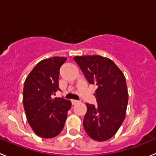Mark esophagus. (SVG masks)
Instances as JSON below:
<instances>
[{
    "mask_svg": "<svg viewBox=\"0 0 156 156\" xmlns=\"http://www.w3.org/2000/svg\"><path fill=\"white\" fill-rule=\"evenodd\" d=\"M71 103H72V104H73V105H75V104L80 103V101H76V100H71Z\"/></svg>",
    "mask_w": 156,
    "mask_h": 156,
    "instance_id": "esophagus-1",
    "label": "esophagus"
}]
</instances>
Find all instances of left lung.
<instances>
[{"mask_svg": "<svg viewBox=\"0 0 156 156\" xmlns=\"http://www.w3.org/2000/svg\"><path fill=\"white\" fill-rule=\"evenodd\" d=\"M90 84H95L98 105L86 103L83 127L91 139L105 141L113 137L126 118L128 93L122 70L110 58L101 55L75 56Z\"/></svg>", "mask_w": 156, "mask_h": 156, "instance_id": "8db88e82", "label": "left lung"}]
</instances>
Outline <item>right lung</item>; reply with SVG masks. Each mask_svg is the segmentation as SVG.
Segmentation results:
<instances>
[{"mask_svg": "<svg viewBox=\"0 0 156 156\" xmlns=\"http://www.w3.org/2000/svg\"><path fill=\"white\" fill-rule=\"evenodd\" d=\"M65 57L41 61L27 76L23 89V106L34 132L43 138H52L62 132L71 107L69 100L55 98L59 89V69Z\"/></svg>", "mask_w": 156, "mask_h": 156, "instance_id": "right-lung-1", "label": "right lung"}]
</instances>
